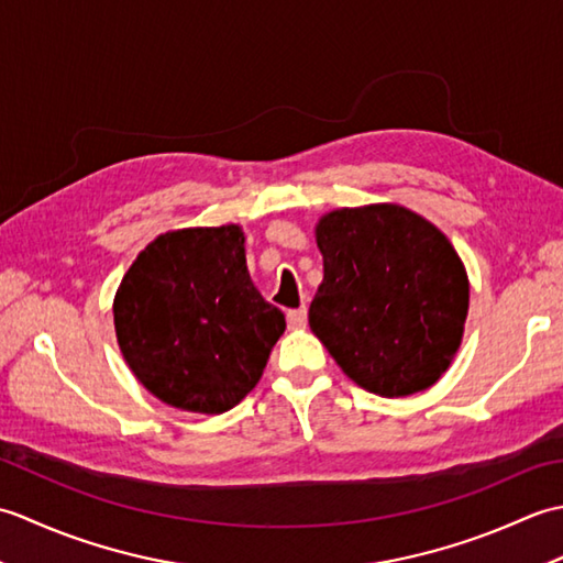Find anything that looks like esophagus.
Segmentation results:
<instances>
[{"label": "esophagus", "instance_id": "obj_1", "mask_svg": "<svg viewBox=\"0 0 563 563\" xmlns=\"http://www.w3.org/2000/svg\"><path fill=\"white\" fill-rule=\"evenodd\" d=\"M288 327L290 329H305L307 327V307L305 305L300 309H290V312H288Z\"/></svg>", "mask_w": 563, "mask_h": 563}]
</instances>
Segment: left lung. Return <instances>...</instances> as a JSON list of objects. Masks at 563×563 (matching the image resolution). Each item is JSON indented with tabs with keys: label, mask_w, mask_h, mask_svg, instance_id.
Instances as JSON below:
<instances>
[{
	"label": "left lung",
	"mask_w": 563,
	"mask_h": 563,
	"mask_svg": "<svg viewBox=\"0 0 563 563\" xmlns=\"http://www.w3.org/2000/svg\"><path fill=\"white\" fill-rule=\"evenodd\" d=\"M324 280L309 327L355 385L409 397L460 349L470 280L435 224L401 206L333 210L317 224Z\"/></svg>",
	"instance_id": "obj_1"
}]
</instances>
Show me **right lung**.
<instances>
[{"instance_id": "right-lung-1", "label": "right lung", "mask_w": 563, "mask_h": 563, "mask_svg": "<svg viewBox=\"0 0 563 563\" xmlns=\"http://www.w3.org/2000/svg\"><path fill=\"white\" fill-rule=\"evenodd\" d=\"M115 336L154 397L194 413H224L256 387L285 317L246 271L236 224L166 232L125 273Z\"/></svg>"}]
</instances>
